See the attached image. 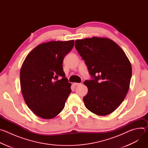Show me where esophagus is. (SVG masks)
Wrapping results in <instances>:
<instances>
[{"mask_svg": "<svg viewBox=\"0 0 148 148\" xmlns=\"http://www.w3.org/2000/svg\"><path fill=\"white\" fill-rule=\"evenodd\" d=\"M81 83H78V82H74V85L75 86H80L81 85Z\"/></svg>", "mask_w": 148, "mask_h": 148, "instance_id": "34e87169", "label": "esophagus"}]
</instances>
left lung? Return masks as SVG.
Masks as SVG:
<instances>
[{
	"label": "left lung",
	"instance_id": "left-lung-1",
	"mask_svg": "<svg viewBox=\"0 0 148 148\" xmlns=\"http://www.w3.org/2000/svg\"><path fill=\"white\" fill-rule=\"evenodd\" d=\"M75 47L85 61L93 79L85 81L83 101L91 112H113L128 93L132 77L131 62L123 50L110 38L93 37L77 40Z\"/></svg>",
	"mask_w": 148,
	"mask_h": 148
}]
</instances>
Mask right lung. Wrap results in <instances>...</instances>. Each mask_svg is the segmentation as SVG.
Listing matches in <instances>:
<instances>
[{
  "label": "right lung",
  "instance_id": "add662e5",
  "mask_svg": "<svg viewBox=\"0 0 148 148\" xmlns=\"http://www.w3.org/2000/svg\"><path fill=\"white\" fill-rule=\"evenodd\" d=\"M74 44V40L40 44L23 62L20 73L22 95L29 109L41 118L58 115L71 92V84L66 78L62 62Z\"/></svg>",
  "mask_w": 148,
  "mask_h": 148
}]
</instances>
